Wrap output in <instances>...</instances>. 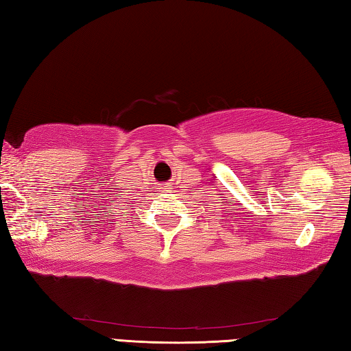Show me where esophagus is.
Wrapping results in <instances>:
<instances>
[{"mask_svg":"<svg viewBox=\"0 0 351 351\" xmlns=\"http://www.w3.org/2000/svg\"><path fill=\"white\" fill-rule=\"evenodd\" d=\"M162 189L165 190V192H167V190H170V186H169V184H165V186H164Z\"/></svg>","mask_w":351,"mask_h":351,"instance_id":"34e87169","label":"esophagus"}]
</instances>
